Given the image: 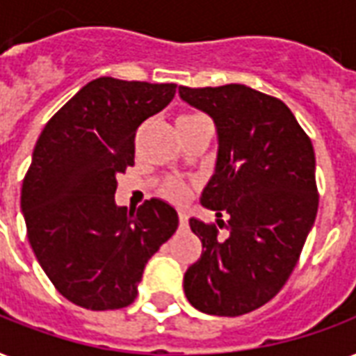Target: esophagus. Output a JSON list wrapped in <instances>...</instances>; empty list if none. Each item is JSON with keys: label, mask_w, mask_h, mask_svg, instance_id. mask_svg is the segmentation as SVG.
Instances as JSON below:
<instances>
[{"label": "esophagus", "mask_w": 356, "mask_h": 356, "mask_svg": "<svg viewBox=\"0 0 356 356\" xmlns=\"http://www.w3.org/2000/svg\"><path fill=\"white\" fill-rule=\"evenodd\" d=\"M179 225L183 226V228H185L186 225H188V217H186V213H179Z\"/></svg>", "instance_id": "esophagus-1"}]
</instances>
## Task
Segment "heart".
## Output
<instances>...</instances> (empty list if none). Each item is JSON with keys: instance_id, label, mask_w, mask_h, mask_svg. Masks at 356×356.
<instances>
[{"instance_id": "b5f03b06", "label": "heart", "mask_w": 356, "mask_h": 356, "mask_svg": "<svg viewBox=\"0 0 356 356\" xmlns=\"http://www.w3.org/2000/svg\"><path fill=\"white\" fill-rule=\"evenodd\" d=\"M204 117L200 115H181L177 120V124H191V122H196V120H202ZM160 196L171 204H185L186 200L192 196V185L186 183V181H181V179H165L164 183L158 188Z\"/></svg>"}]
</instances>
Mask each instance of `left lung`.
I'll return each instance as SVG.
<instances>
[{
  "instance_id": "left-lung-1",
  "label": "left lung",
  "mask_w": 356,
  "mask_h": 356,
  "mask_svg": "<svg viewBox=\"0 0 356 356\" xmlns=\"http://www.w3.org/2000/svg\"><path fill=\"white\" fill-rule=\"evenodd\" d=\"M179 94L217 124V170L202 204L229 230L218 238L217 226L191 218L202 257L186 270L185 294L200 312L238 317L283 289L315 222L312 139L281 99L245 84Z\"/></svg>"
}]
</instances>
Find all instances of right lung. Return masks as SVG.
<instances>
[{"label":"right lung","mask_w":356,"mask_h":356,"mask_svg":"<svg viewBox=\"0 0 356 356\" xmlns=\"http://www.w3.org/2000/svg\"><path fill=\"white\" fill-rule=\"evenodd\" d=\"M177 84L99 77L47 122L22 183L28 239L64 298L92 312L138 296L145 264L177 230V211L147 200L117 207V177L134 165L136 131L162 111Z\"/></svg>","instance_id":"add662e5"}]
</instances>
